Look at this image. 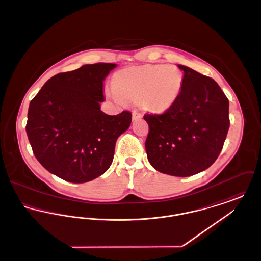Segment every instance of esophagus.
Here are the masks:
<instances>
[{"label":"esophagus","mask_w":261,"mask_h":261,"mask_svg":"<svg viewBox=\"0 0 261 261\" xmlns=\"http://www.w3.org/2000/svg\"><path fill=\"white\" fill-rule=\"evenodd\" d=\"M143 117V114L141 113V112H133L132 113V118H133V120H137V119H139V118H142Z\"/></svg>","instance_id":"1"}]
</instances>
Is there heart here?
Segmentation results:
<instances>
[{"instance_id": "heart-1", "label": "heart", "mask_w": 261, "mask_h": 261, "mask_svg": "<svg viewBox=\"0 0 261 261\" xmlns=\"http://www.w3.org/2000/svg\"><path fill=\"white\" fill-rule=\"evenodd\" d=\"M184 86L183 71L175 64H146L120 70L114 75L107 95L116 101H140L152 112L169 110Z\"/></svg>"}]
</instances>
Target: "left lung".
Instances as JSON below:
<instances>
[{
  "label": "left lung",
  "mask_w": 261,
  "mask_h": 261,
  "mask_svg": "<svg viewBox=\"0 0 261 261\" xmlns=\"http://www.w3.org/2000/svg\"><path fill=\"white\" fill-rule=\"evenodd\" d=\"M184 86L173 106L162 114L146 113V151L162 173L188 177L207 169L227 136L229 99L211 77L184 65Z\"/></svg>",
  "instance_id": "8db88e82"
}]
</instances>
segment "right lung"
I'll list each match as a JSON object with an SVG mask.
<instances>
[{"label": "right lung", "mask_w": 261, "mask_h": 261, "mask_svg": "<svg viewBox=\"0 0 261 261\" xmlns=\"http://www.w3.org/2000/svg\"><path fill=\"white\" fill-rule=\"evenodd\" d=\"M115 63L98 62L50 78L32 99L26 133L34 155L49 172L85 183L112 164L117 138L132 121L128 111L101 112L103 80Z\"/></svg>", "instance_id": "obj_1"}]
</instances>
